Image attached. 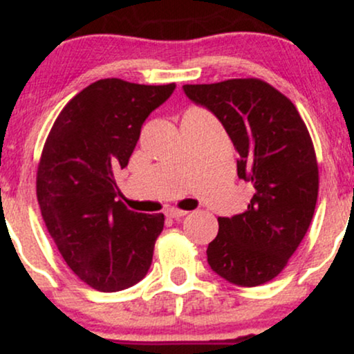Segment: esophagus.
Segmentation results:
<instances>
[{
	"instance_id": "obj_1",
	"label": "esophagus",
	"mask_w": 354,
	"mask_h": 354,
	"mask_svg": "<svg viewBox=\"0 0 354 354\" xmlns=\"http://www.w3.org/2000/svg\"><path fill=\"white\" fill-rule=\"evenodd\" d=\"M186 214H188V211H183V209H178V208H169V209H166V216H168V218L178 219V218L186 216Z\"/></svg>"
}]
</instances>
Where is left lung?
<instances>
[{
  "label": "left lung",
  "mask_w": 354,
  "mask_h": 354,
  "mask_svg": "<svg viewBox=\"0 0 354 354\" xmlns=\"http://www.w3.org/2000/svg\"><path fill=\"white\" fill-rule=\"evenodd\" d=\"M194 104L221 121L239 154L238 176L250 183L248 209L218 218L208 265L238 286L276 278L303 241L318 200V163L298 109L256 78L185 84Z\"/></svg>",
  "instance_id": "left-lung-1"
}]
</instances>
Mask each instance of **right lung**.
<instances>
[{"instance_id": "add662e5", "label": "right lung", "mask_w": 354, "mask_h": 354, "mask_svg": "<svg viewBox=\"0 0 354 354\" xmlns=\"http://www.w3.org/2000/svg\"><path fill=\"white\" fill-rule=\"evenodd\" d=\"M174 88L96 81L63 108L44 143L36 176L41 216L73 273L98 291L126 290L151 266L165 216L118 201L115 173Z\"/></svg>"}]
</instances>
